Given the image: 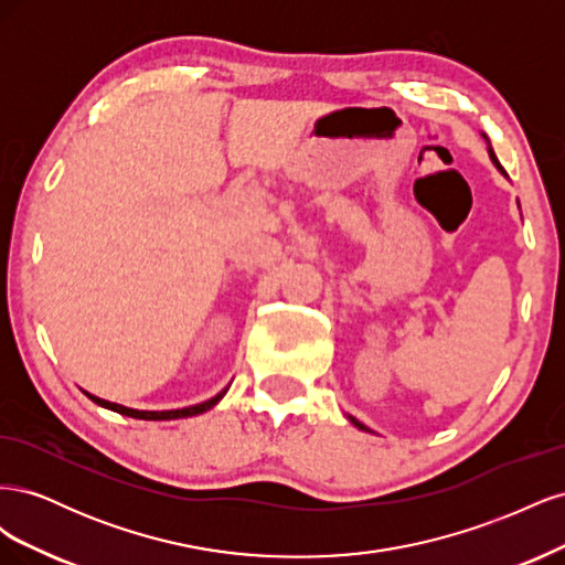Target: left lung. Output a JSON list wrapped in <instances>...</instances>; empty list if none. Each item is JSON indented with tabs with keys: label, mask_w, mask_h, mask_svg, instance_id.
<instances>
[{
	"label": "left lung",
	"mask_w": 565,
	"mask_h": 565,
	"mask_svg": "<svg viewBox=\"0 0 565 565\" xmlns=\"http://www.w3.org/2000/svg\"><path fill=\"white\" fill-rule=\"evenodd\" d=\"M483 139H486V143H488V156H490L492 164H494V167H498V172H500L502 177H507V172H504V167L500 164V160H498V158H494V150L490 148V141H488V136H486V134H483ZM347 417H349V422H351L353 426H358V429H361V431H370V429H367V426H365L363 422H358V419H355V417H351V415H347Z\"/></svg>",
	"instance_id": "obj_1"
}]
</instances>
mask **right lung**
Instances as JSON below:
<instances>
[{"instance_id":"1","label":"right lung","mask_w":565,"mask_h":565,"mask_svg":"<svg viewBox=\"0 0 565 565\" xmlns=\"http://www.w3.org/2000/svg\"><path fill=\"white\" fill-rule=\"evenodd\" d=\"M226 391H228V386L224 391H218L216 396L210 398V401L198 403V405H188V407H179V409H134V407H125V405H117V403L98 398V396H94V393H87V391H84V393H87V398H92L96 405L106 407V409H113V413H119V415H125V417L164 422V419H183V417H195V415L207 413V409H212L221 398L226 396Z\"/></svg>"}]
</instances>
